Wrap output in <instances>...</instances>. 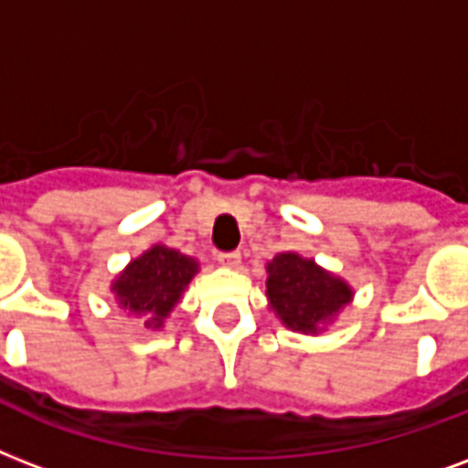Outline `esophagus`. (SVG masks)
Listing matches in <instances>:
<instances>
[{"label":"esophagus","mask_w":468,"mask_h":468,"mask_svg":"<svg viewBox=\"0 0 468 468\" xmlns=\"http://www.w3.org/2000/svg\"><path fill=\"white\" fill-rule=\"evenodd\" d=\"M218 262L223 267H240V252L233 250V252H218Z\"/></svg>","instance_id":"esophagus-1"}]
</instances>
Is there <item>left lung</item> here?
Segmentation results:
<instances>
[{
  "label": "left lung",
  "instance_id": "1",
  "mask_svg": "<svg viewBox=\"0 0 468 468\" xmlns=\"http://www.w3.org/2000/svg\"><path fill=\"white\" fill-rule=\"evenodd\" d=\"M267 297L290 329L316 331V324L329 319L348 304L351 287L346 282L331 277L294 252H282L267 265Z\"/></svg>",
  "mask_w": 468,
  "mask_h": 468
}]
</instances>
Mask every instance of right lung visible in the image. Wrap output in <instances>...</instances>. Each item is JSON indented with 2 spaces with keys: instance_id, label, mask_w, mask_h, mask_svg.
I'll return each mask as SVG.
<instances>
[{
  "instance_id": "add662e5",
  "label": "right lung",
  "mask_w": 468,
  "mask_h": 468,
  "mask_svg": "<svg viewBox=\"0 0 468 468\" xmlns=\"http://www.w3.org/2000/svg\"><path fill=\"white\" fill-rule=\"evenodd\" d=\"M196 267L198 265L186 255L156 245L124 270L122 277L112 284V290L124 309L149 314L144 324L159 329L164 316L176 306L186 290Z\"/></svg>"
}]
</instances>
